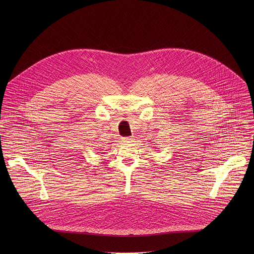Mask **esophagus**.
<instances>
[{"mask_svg":"<svg viewBox=\"0 0 254 254\" xmlns=\"http://www.w3.org/2000/svg\"><path fill=\"white\" fill-rule=\"evenodd\" d=\"M132 141H133V138H130V137L122 138V142H123V143H131Z\"/></svg>","mask_w":254,"mask_h":254,"instance_id":"esophagus-1","label":"esophagus"}]
</instances>
